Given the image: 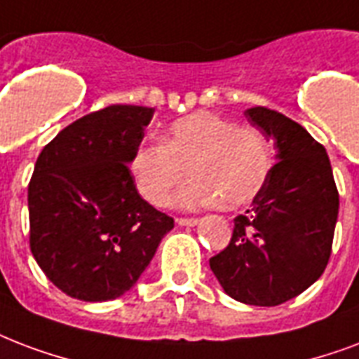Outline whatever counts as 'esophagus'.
<instances>
[{
  "mask_svg": "<svg viewBox=\"0 0 359 359\" xmlns=\"http://www.w3.org/2000/svg\"><path fill=\"white\" fill-rule=\"evenodd\" d=\"M177 224H179V226H198L199 218H182V216H179V218H177Z\"/></svg>",
  "mask_w": 359,
  "mask_h": 359,
  "instance_id": "34e87169",
  "label": "esophagus"
}]
</instances>
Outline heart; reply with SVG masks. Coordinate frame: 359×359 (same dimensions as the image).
I'll return each instance as SVG.
<instances>
[{
	"label": "heart",
	"mask_w": 359,
	"mask_h": 359,
	"mask_svg": "<svg viewBox=\"0 0 359 359\" xmlns=\"http://www.w3.org/2000/svg\"><path fill=\"white\" fill-rule=\"evenodd\" d=\"M175 203L198 209L220 203L237 209L250 203L267 180L269 147L262 131L237 126L215 113H194L175 120L161 143L139 144L131 158L137 190L149 203L163 207L171 191L184 180Z\"/></svg>",
	"instance_id": "b5f03b06"
}]
</instances>
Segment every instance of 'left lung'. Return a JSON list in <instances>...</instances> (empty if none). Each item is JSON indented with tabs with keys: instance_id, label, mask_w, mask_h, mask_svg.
I'll return each instance as SVG.
<instances>
[{
	"instance_id": "1",
	"label": "left lung",
	"mask_w": 359,
	"mask_h": 359,
	"mask_svg": "<svg viewBox=\"0 0 359 359\" xmlns=\"http://www.w3.org/2000/svg\"><path fill=\"white\" fill-rule=\"evenodd\" d=\"M246 118L277 147V163L209 265L233 299L275 307L322 277L330 262L339 191L325 149L288 116L252 107Z\"/></svg>"
}]
</instances>
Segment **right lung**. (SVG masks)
I'll return each mask as SVG.
<instances>
[{
	"instance_id": "add662e5",
	"label": "right lung",
	"mask_w": 359,
	"mask_h": 359,
	"mask_svg": "<svg viewBox=\"0 0 359 359\" xmlns=\"http://www.w3.org/2000/svg\"><path fill=\"white\" fill-rule=\"evenodd\" d=\"M154 109L111 105L60 131L41 150L27 186L29 248L69 297L126 294L175 222L137 191L128 163Z\"/></svg>"
}]
</instances>
